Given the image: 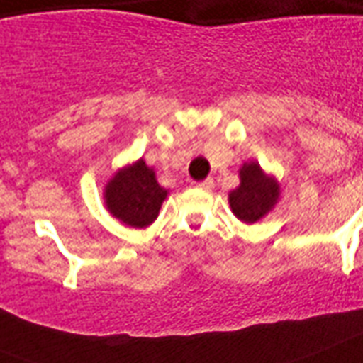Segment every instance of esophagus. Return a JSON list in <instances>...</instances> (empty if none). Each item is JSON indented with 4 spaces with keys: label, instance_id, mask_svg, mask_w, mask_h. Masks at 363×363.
Masks as SVG:
<instances>
[{
    "label": "esophagus",
    "instance_id": "esophagus-1",
    "mask_svg": "<svg viewBox=\"0 0 363 363\" xmlns=\"http://www.w3.org/2000/svg\"><path fill=\"white\" fill-rule=\"evenodd\" d=\"M214 186V181L212 179H205V181L197 182V188H201V190H211Z\"/></svg>",
    "mask_w": 363,
    "mask_h": 363
}]
</instances>
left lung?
Here are the masks:
<instances>
[{
	"mask_svg": "<svg viewBox=\"0 0 363 363\" xmlns=\"http://www.w3.org/2000/svg\"><path fill=\"white\" fill-rule=\"evenodd\" d=\"M240 184L229 191V207L233 214L244 223H255L263 220L279 201V182L274 175H268L257 162H244L240 169Z\"/></svg>",
	"mask_w": 363,
	"mask_h": 363,
	"instance_id": "8db88e82",
	"label": "left lung"
}]
</instances>
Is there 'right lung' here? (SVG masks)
<instances>
[{
    "mask_svg": "<svg viewBox=\"0 0 363 363\" xmlns=\"http://www.w3.org/2000/svg\"><path fill=\"white\" fill-rule=\"evenodd\" d=\"M169 191L156 181V173L143 158L119 167L104 186V205L111 216L128 228H149Z\"/></svg>",
    "mask_w": 363,
    "mask_h": 363,
    "instance_id": "add662e5",
    "label": "right lung"
}]
</instances>
